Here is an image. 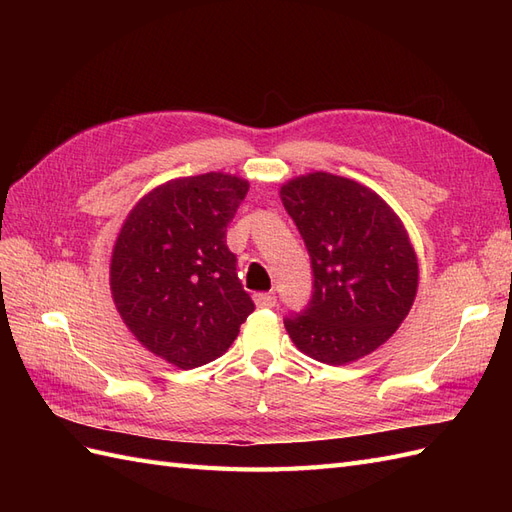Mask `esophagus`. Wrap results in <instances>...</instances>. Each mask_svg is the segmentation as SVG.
<instances>
[{
    "instance_id": "esophagus-1",
    "label": "esophagus",
    "mask_w": 512,
    "mask_h": 512,
    "mask_svg": "<svg viewBox=\"0 0 512 512\" xmlns=\"http://www.w3.org/2000/svg\"><path fill=\"white\" fill-rule=\"evenodd\" d=\"M254 303H256V307L269 309V307H275L277 299H275V294H271V292H258V294H254Z\"/></svg>"
}]
</instances>
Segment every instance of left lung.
<instances>
[{
    "instance_id": "8db88e82",
    "label": "left lung",
    "mask_w": 512,
    "mask_h": 512,
    "mask_svg": "<svg viewBox=\"0 0 512 512\" xmlns=\"http://www.w3.org/2000/svg\"><path fill=\"white\" fill-rule=\"evenodd\" d=\"M280 198L314 269V297L286 331L303 354L346 365L389 342L418 288L408 230L367 185L331 173L286 181Z\"/></svg>"
}]
</instances>
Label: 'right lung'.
Here are the masks:
<instances>
[{
    "label": "right lung",
    "instance_id": "add662e5",
    "mask_svg": "<svg viewBox=\"0 0 512 512\" xmlns=\"http://www.w3.org/2000/svg\"><path fill=\"white\" fill-rule=\"evenodd\" d=\"M250 190L228 173L156 185L130 209L111 254V294L143 348L179 369L222 356L254 312L226 247V226Z\"/></svg>",
    "mask_w": 512,
    "mask_h": 512
}]
</instances>
